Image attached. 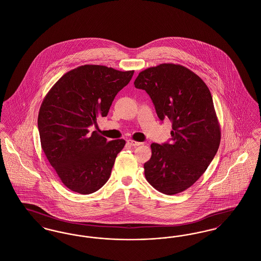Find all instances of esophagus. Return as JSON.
<instances>
[{"mask_svg":"<svg viewBox=\"0 0 261 261\" xmlns=\"http://www.w3.org/2000/svg\"><path fill=\"white\" fill-rule=\"evenodd\" d=\"M127 144L130 145V146H132V147H138V146H141L143 143L136 142V141H133V140H128V141H127Z\"/></svg>","mask_w":261,"mask_h":261,"instance_id":"34e87169","label":"esophagus"}]
</instances>
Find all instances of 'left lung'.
Wrapping results in <instances>:
<instances>
[{
  "instance_id": "left-lung-1",
  "label": "left lung",
  "mask_w": 261,
  "mask_h": 261,
  "mask_svg": "<svg viewBox=\"0 0 261 261\" xmlns=\"http://www.w3.org/2000/svg\"><path fill=\"white\" fill-rule=\"evenodd\" d=\"M134 85L149 94L161 120L172 122L171 142L150 145L146 179L162 194L181 193L204 173L220 145L211 91L196 73L173 63L143 70Z\"/></svg>"
}]
</instances>
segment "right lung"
Returning a JSON list of instances; mask_svg holds the SVG:
<instances>
[{"label": "right lung", "instance_id": "right-lung-1", "mask_svg": "<svg viewBox=\"0 0 261 261\" xmlns=\"http://www.w3.org/2000/svg\"><path fill=\"white\" fill-rule=\"evenodd\" d=\"M134 70L119 71L86 64L62 76L43 100L38 129L41 147L64 186L89 195L103 186L112 173L123 139L107 141L90 126L107 116L117 93Z\"/></svg>", "mask_w": 261, "mask_h": 261}]
</instances>
